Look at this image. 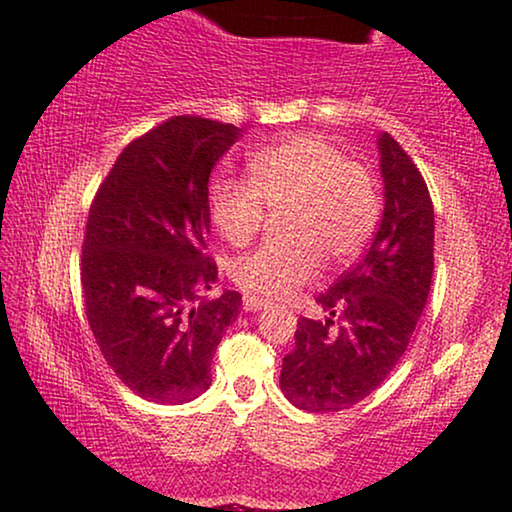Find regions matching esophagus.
Instances as JSON below:
<instances>
[{"label": "esophagus", "instance_id": "34e87169", "mask_svg": "<svg viewBox=\"0 0 512 512\" xmlns=\"http://www.w3.org/2000/svg\"><path fill=\"white\" fill-rule=\"evenodd\" d=\"M269 302H264L260 297H243V309L245 311H262L267 309Z\"/></svg>", "mask_w": 512, "mask_h": 512}]
</instances>
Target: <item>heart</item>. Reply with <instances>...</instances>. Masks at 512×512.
I'll use <instances>...</instances> for the list:
<instances>
[{"label": "heart", "instance_id": "1", "mask_svg": "<svg viewBox=\"0 0 512 512\" xmlns=\"http://www.w3.org/2000/svg\"><path fill=\"white\" fill-rule=\"evenodd\" d=\"M248 180L220 177L208 196L210 217L229 243H248L267 220L285 210L290 241L264 243L231 264L245 292L283 299L313 281L323 267L349 264L372 243L381 220L377 180L365 163L346 159L318 133H295L248 156Z\"/></svg>", "mask_w": 512, "mask_h": 512}]
</instances>
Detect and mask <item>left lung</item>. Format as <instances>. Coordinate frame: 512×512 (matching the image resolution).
<instances>
[{"instance_id": "obj_1", "label": "left lung", "mask_w": 512, "mask_h": 512, "mask_svg": "<svg viewBox=\"0 0 512 512\" xmlns=\"http://www.w3.org/2000/svg\"><path fill=\"white\" fill-rule=\"evenodd\" d=\"M384 215L370 248L302 318L283 358L281 391L306 412L360 403L398 365L424 313L433 278V201L419 168L388 133L377 138Z\"/></svg>"}]
</instances>
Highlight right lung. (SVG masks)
Here are the masks:
<instances>
[{"instance_id": "1", "label": "right lung", "mask_w": 512, "mask_h": 512, "mask_svg": "<svg viewBox=\"0 0 512 512\" xmlns=\"http://www.w3.org/2000/svg\"><path fill=\"white\" fill-rule=\"evenodd\" d=\"M241 128L173 117L133 140L102 182L86 222L81 285L107 365L140 398L182 405L210 386V363L241 295L206 257L208 180Z\"/></svg>"}]
</instances>
